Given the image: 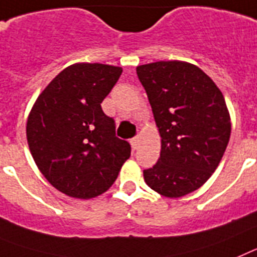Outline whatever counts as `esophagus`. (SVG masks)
Listing matches in <instances>:
<instances>
[{"mask_svg":"<svg viewBox=\"0 0 257 257\" xmlns=\"http://www.w3.org/2000/svg\"><path fill=\"white\" fill-rule=\"evenodd\" d=\"M131 145L133 147V150H137L138 146H140V136H136L131 140Z\"/></svg>","mask_w":257,"mask_h":257,"instance_id":"esophagus-1","label":"esophagus"}]
</instances>
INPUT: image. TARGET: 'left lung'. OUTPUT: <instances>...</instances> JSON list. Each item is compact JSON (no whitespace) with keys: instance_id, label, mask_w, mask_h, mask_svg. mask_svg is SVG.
Returning <instances> with one entry per match:
<instances>
[{"instance_id":"obj_1","label":"left lung","mask_w":257,"mask_h":257,"mask_svg":"<svg viewBox=\"0 0 257 257\" xmlns=\"http://www.w3.org/2000/svg\"><path fill=\"white\" fill-rule=\"evenodd\" d=\"M162 137L158 163L145 182L168 198L199 189L217 168L230 138L224 95L211 77L186 62L137 67Z\"/></svg>"}]
</instances>
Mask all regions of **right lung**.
<instances>
[{
    "instance_id": "obj_1",
    "label": "right lung",
    "mask_w": 257,
    "mask_h": 257,
    "mask_svg": "<svg viewBox=\"0 0 257 257\" xmlns=\"http://www.w3.org/2000/svg\"><path fill=\"white\" fill-rule=\"evenodd\" d=\"M120 67H67L39 95L27 121L35 163L55 189L79 199L108 190L131 156L101 103L119 80Z\"/></svg>"
}]
</instances>
